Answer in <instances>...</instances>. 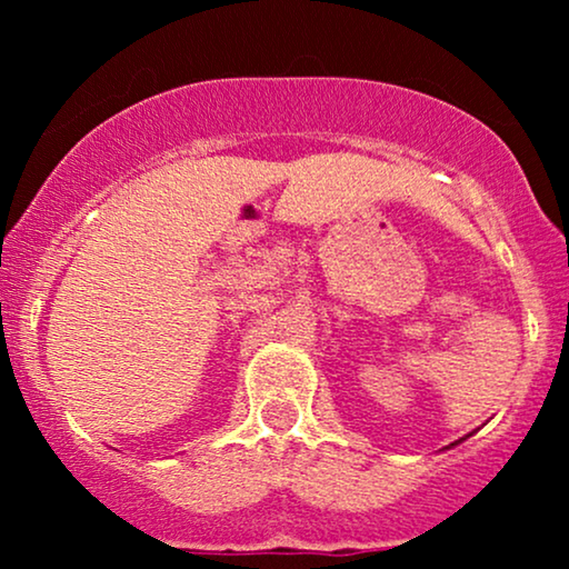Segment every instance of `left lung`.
<instances>
[{
	"label": "left lung",
	"mask_w": 569,
	"mask_h": 569,
	"mask_svg": "<svg viewBox=\"0 0 569 569\" xmlns=\"http://www.w3.org/2000/svg\"><path fill=\"white\" fill-rule=\"evenodd\" d=\"M453 446H456V442H453Z\"/></svg>",
	"instance_id": "1"
}]
</instances>
